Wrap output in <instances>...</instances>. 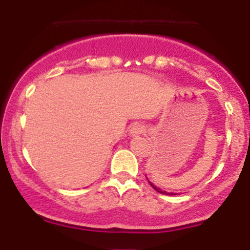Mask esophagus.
<instances>
[{
  "instance_id": "esophagus-1",
  "label": "esophagus",
  "mask_w": 250,
  "mask_h": 250,
  "mask_svg": "<svg viewBox=\"0 0 250 250\" xmlns=\"http://www.w3.org/2000/svg\"><path fill=\"white\" fill-rule=\"evenodd\" d=\"M145 130L146 129L142 125H140V123H134L130 127V129H129V135H130V136H137V135L142 134Z\"/></svg>"
}]
</instances>
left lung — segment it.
Instances as JSON below:
<instances>
[{"label":"left lung","instance_id":"1","mask_svg":"<svg viewBox=\"0 0 250 250\" xmlns=\"http://www.w3.org/2000/svg\"><path fill=\"white\" fill-rule=\"evenodd\" d=\"M148 182L149 183H150V186H151V187H153L154 189H155V190H156L157 191V193H161V194H166V195H167L168 193H167V191H163V190H161V189H160V188H157L156 187V186H155V185H153V183H151L150 182V181H148Z\"/></svg>","mask_w":250,"mask_h":250}]
</instances>
